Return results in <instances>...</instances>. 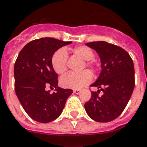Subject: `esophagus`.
<instances>
[{"instance_id":"34e87169","label":"esophagus","mask_w":147,"mask_h":147,"mask_svg":"<svg viewBox=\"0 0 147 147\" xmlns=\"http://www.w3.org/2000/svg\"><path fill=\"white\" fill-rule=\"evenodd\" d=\"M73 92H74V93L78 94V93H80V92H81V90H79V89H74Z\"/></svg>"}]
</instances>
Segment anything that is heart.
<instances>
[{"label":"heart","instance_id":"1","mask_svg":"<svg viewBox=\"0 0 147 147\" xmlns=\"http://www.w3.org/2000/svg\"><path fill=\"white\" fill-rule=\"evenodd\" d=\"M71 52L85 60V65L91 68L92 70L96 69V63L92 59L94 58V52L90 48L87 46L75 47ZM67 61L68 55L67 50L63 49H59L53 54L51 57V65L56 73L62 75L67 70ZM92 79V75L88 70H85L79 73L69 72L63 76L60 80V83L63 87L68 88H81L88 84Z\"/></svg>","mask_w":147,"mask_h":147}]
</instances>
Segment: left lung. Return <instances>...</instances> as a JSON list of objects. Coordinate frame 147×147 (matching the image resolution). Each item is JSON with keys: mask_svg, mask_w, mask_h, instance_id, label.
<instances>
[{"mask_svg": "<svg viewBox=\"0 0 147 147\" xmlns=\"http://www.w3.org/2000/svg\"><path fill=\"white\" fill-rule=\"evenodd\" d=\"M86 45L98 53L101 71L91 86L97 87L85 104L88 116L93 120L107 123L114 120L126 108L135 86L134 65L131 57L123 49L106 41H93ZM104 92L102 96L98 95Z\"/></svg>", "mask_w": 147, "mask_h": 147, "instance_id": "obj_1", "label": "left lung"}]
</instances>
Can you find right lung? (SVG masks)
I'll return each instance as SVG.
<instances>
[{"label":"right lung","mask_w":147,"mask_h":147,"mask_svg":"<svg viewBox=\"0 0 147 147\" xmlns=\"http://www.w3.org/2000/svg\"><path fill=\"white\" fill-rule=\"evenodd\" d=\"M52 38L31 41L22 49L14 64V88L21 106L32 119L47 123L61 115L73 91L58 86V75L51 57L58 49L71 44ZM55 87L50 94L46 87Z\"/></svg>","instance_id":"add662e5"}]
</instances>
